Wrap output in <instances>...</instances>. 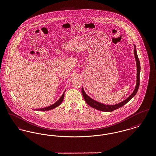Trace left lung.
<instances>
[{
  "mask_svg": "<svg viewBox=\"0 0 156 156\" xmlns=\"http://www.w3.org/2000/svg\"><path fill=\"white\" fill-rule=\"evenodd\" d=\"M133 47H134V50H133V53H134V56L136 60V84L135 85V89L133 91L132 94L129 96L126 99L123 100V101L119 103L116 105H106L103 104L101 103H100L95 100L91 98L89 96H88L86 93L85 92L84 90L83 87H82V94L84 97V100L86 101V103L91 108H94L97 110L103 111V112H112L115 110H116L119 108H121L122 106H124L125 104H126L129 100H131V98H133L135 94H136L139 86H140V70H141V66H140V62L138 59L136 50V46L133 44Z\"/></svg>",
  "mask_w": 156,
  "mask_h": 156,
  "instance_id": "obj_1",
  "label": "left lung"
}]
</instances>
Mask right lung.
Masks as SVG:
<instances>
[{
	"instance_id": "1",
	"label": "right lung",
	"mask_w": 156,
	"mask_h": 156,
	"mask_svg": "<svg viewBox=\"0 0 156 156\" xmlns=\"http://www.w3.org/2000/svg\"><path fill=\"white\" fill-rule=\"evenodd\" d=\"M65 91L63 92V94L62 95V96L60 97V98L56 101V102H55L54 104H53V105H50V106H48V107H46V108H38V109H34V110H37V111H43V112H44V111H48V110H51V109H53V108H57L58 106H59V105H60V104H61V103L63 101V98H64V96H65Z\"/></svg>"
}]
</instances>
